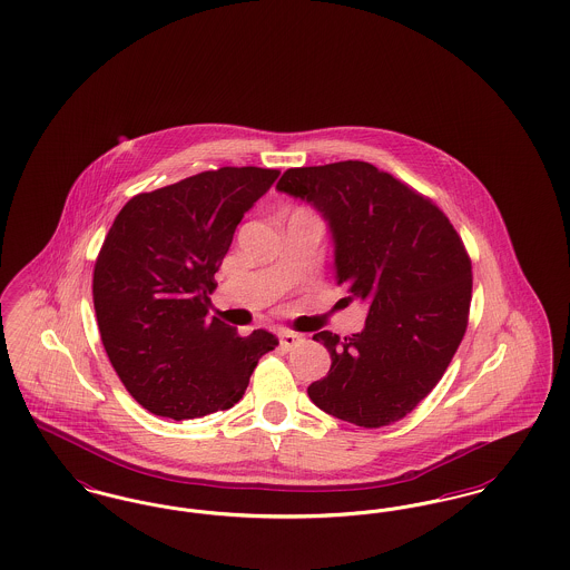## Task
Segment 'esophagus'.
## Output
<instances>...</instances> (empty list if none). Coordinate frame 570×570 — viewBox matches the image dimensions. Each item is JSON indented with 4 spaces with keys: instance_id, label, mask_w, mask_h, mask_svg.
Listing matches in <instances>:
<instances>
[{
    "instance_id": "34e87169",
    "label": "esophagus",
    "mask_w": 570,
    "mask_h": 570,
    "mask_svg": "<svg viewBox=\"0 0 570 570\" xmlns=\"http://www.w3.org/2000/svg\"><path fill=\"white\" fill-rule=\"evenodd\" d=\"M303 337L298 335V333H293V331H282L279 333V344H282V348H293V346H297L298 342H301Z\"/></svg>"
}]
</instances>
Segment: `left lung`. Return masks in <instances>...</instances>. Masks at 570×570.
<instances>
[{
  "instance_id": "8db88e82",
  "label": "left lung",
  "mask_w": 570,
  "mask_h": 570,
  "mask_svg": "<svg viewBox=\"0 0 570 570\" xmlns=\"http://www.w3.org/2000/svg\"><path fill=\"white\" fill-rule=\"evenodd\" d=\"M275 188L325 219L335 279L348 291L342 301L367 307L358 333L314 335L331 370L307 386L309 400L358 428L404 419L442 379L465 333L472 265L460 235L432 200L374 164L288 168Z\"/></svg>"
}]
</instances>
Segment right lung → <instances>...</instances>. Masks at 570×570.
Listing matches in <instances>:
<instances>
[{
	"instance_id": "obj_1",
	"label": "right lung",
	"mask_w": 570,
	"mask_h": 570,
	"mask_svg": "<svg viewBox=\"0 0 570 570\" xmlns=\"http://www.w3.org/2000/svg\"><path fill=\"white\" fill-rule=\"evenodd\" d=\"M279 170L224 166L138 194L115 217L94 269L110 365L145 410L196 419L235 406L277 337H247L209 314L237 224Z\"/></svg>"
}]
</instances>
